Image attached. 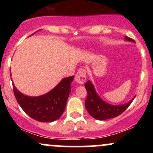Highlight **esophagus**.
Listing matches in <instances>:
<instances>
[{
  "label": "esophagus",
  "mask_w": 153,
  "mask_h": 153,
  "mask_svg": "<svg viewBox=\"0 0 153 153\" xmlns=\"http://www.w3.org/2000/svg\"><path fill=\"white\" fill-rule=\"evenodd\" d=\"M75 80L80 84H83L86 80V71L84 68H81L78 71L75 76Z\"/></svg>",
  "instance_id": "34e87169"
}]
</instances>
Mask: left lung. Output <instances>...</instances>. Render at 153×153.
Masks as SVG:
<instances>
[{
	"label": "left lung",
	"instance_id": "1",
	"mask_svg": "<svg viewBox=\"0 0 153 153\" xmlns=\"http://www.w3.org/2000/svg\"><path fill=\"white\" fill-rule=\"evenodd\" d=\"M125 39L128 41L134 42V39L128 36H126ZM85 87L88 94L85 99V108L89 114L98 120L111 119L122 114L134 100V99H131L129 103L125 104L112 106L100 99L99 96L96 94L94 85L90 80L85 82Z\"/></svg>",
	"mask_w": 153,
	"mask_h": 153
}]
</instances>
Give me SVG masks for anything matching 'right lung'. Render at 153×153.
<instances>
[{"mask_svg": "<svg viewBox=\"0 0 153 153\" xmlns=\"http://www.w3.org/2000/svg\"><path fill=\"white\" fill-rule=\"evenodd\" d=\"M73 78V75L63 78L50 92L38 97L24 96L14 85L13 90L17 102L31 118L41 122H52L59 119L64 112Z\"/></svg>", "mask_w": 153, "mask_h": 153, "instance_id": "right-lung-1", "label": "right lung"}]
</instances>
